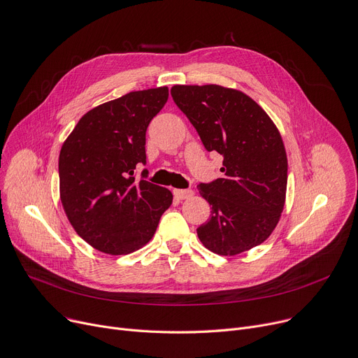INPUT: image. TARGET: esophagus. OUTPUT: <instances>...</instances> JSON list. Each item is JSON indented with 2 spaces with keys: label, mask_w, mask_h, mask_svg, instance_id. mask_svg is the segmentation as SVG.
I'll return each instance as SVG.
<instances>
[{
  "label": "esophagus",
  "mask_w": 358,
  "mask_h": 358,
  "mask_svg": "<svg viewBox=\"0 0 358 358\" xmlns=\"http://www.w3.org/2000/svg\"><path fill=\"white\" fill-rule=\"evenodd\" d=\"M173 195L178 199H187L194 195L192 189H173Z\"/></svg>",
  "instance_id": "1"
}]
</instances>
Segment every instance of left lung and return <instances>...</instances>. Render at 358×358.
I'll list each match as a JSON object with an SVG mask.
<instances>
[{"label": "left lung", "mask_w": 358, "mask_h": 358, "mask_svg": "<svg viewBox=\"0 0 358 358\" xmlns=\"http://www.w3.org/2000/svg\"><path fill=\"white\" fill-rule=\"evenodd\" d=\"M179 110L208 152L222 157V178L199 183L213 206L198 227L202 244L220 256H236L262 244L279 222L287 185V157L276 125L241 91L220 85H176Z\"/></svg>", "instance_id": "obj_1"}]
</instances>
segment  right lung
I'll use <instances>...</instances> for the list:
<instances>
[{"label":"right lung","mask_w":358,"mask_h":358,"mask_svg":"<svg viewBox=\"0 0 358 358\" xmlns=\"http://www.w3.org/2000/svg\"><path fill=\"white\" fill-rule=\"evenodd\" d=\"M169 96L167 87L125 94L83 115L59 155L60 199L76 233L108 255L149 243L172 205L169 189L134 176L145 164V130Z\"/></svg>","instance_id":"add662e5"}]
</instances>
